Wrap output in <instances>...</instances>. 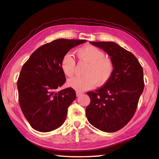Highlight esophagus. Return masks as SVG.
I'll use <instances>...</instances> for the list:
<instances>
[{"mask_svg": "<svg viewBox=\"0 0 159 159\" xmlns=\"http://www.w3.org/2000/svg\"><path fill=\"white\" fill-rule=\"evenodd\" d=\"M81 95H82V92H79V91H77V92H76V96H80Z\"/></svg>", "mask_w": 159, "mask_h": 159, "instance_id": "1", "label": "esophagus"}]
</instances>
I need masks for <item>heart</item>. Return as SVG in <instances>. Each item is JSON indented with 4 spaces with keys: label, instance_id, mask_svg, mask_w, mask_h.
<instances>
[{
    "label": "heart",
    "instance_id": "obj_1",
    "mask_svg": "<svg viewBox=\"0 0 159 159\" xmlns=\"http://www.w3.org/2000/svg\"><path fill=\"white\" fill-rule=\"evenodd\" d=\"M78 59L88 63L84 71V76L75 77L70 80L68 84L75 90L82 91L91 89L97 84L104 85L112 77L115 65L112 60L105 57V53L98 48L87 45L76 51ZM76 63L73 57L69 53L63 56L61 61V68L63 73L68 77L73 76Z\"/></svg>",
    "mask_w": 159,
    "mask_h": 159
}]
</instances>
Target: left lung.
Listing matches in <instances>:
<instances>
[{"label": "left lung", "instance_id": "left-lung-1", "mask_svg": "<svg viewBox=\"0 0 159 159\" xmlns=\"http://www.w3.org/2000/svg\"><path fill=\"white\" fill-rule=\"evenodd\" d=\"M111 57L115 70L109 82L87 93L90 104L86 108L89 123L107 133L117 131L130 121L137 110L144 84L143 69L131 52L113 42H91Z\"/></svg>", "mask_w": 159, "mask_h": 159}]
</instances>
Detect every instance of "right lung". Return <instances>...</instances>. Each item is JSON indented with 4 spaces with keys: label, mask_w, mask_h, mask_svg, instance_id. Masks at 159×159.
I'll use <instances>...</instances> for the list:
<instances>
[{
    "label": "right lung",
    "mask_w": 159,
    "mask_h": 159,
    "mask_svg": "<svg viewBox=\"0 0 159 159\" xmlns=\"http://www.w3.org/2000/svg\"><path fill=\"white\" fill-rule=\"evenodd\" d=\"M85 42L58 39L44 44L22 66L17 80L19 102L33 129L49 132L65 121L76 93L71 87L57 91L66 81L61 61L70 49Z\"/></svg>",
    "instance_id": "1"
}]
</instances>
